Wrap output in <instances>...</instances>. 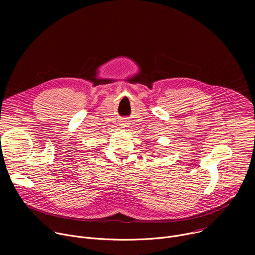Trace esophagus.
I'll return each instance as SVG.
<instances>
[{
  "mask_svg": "<svg viewBox=\"0 0 255 255\" xmlns=\"http://www.w3.org/2000/svg\"><path fill=\"white\" fill-rule=\"evenodd\" d=\"M122 127H123V128L128 127V124H127V122H126V121H123V123H122Z\"/></svg>",
  "mask_w": 255,
  "mask_h": 255,
  "instance_id": "1",
  "label": "esophagus"
}]
</instances>
